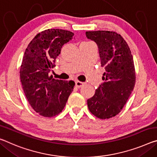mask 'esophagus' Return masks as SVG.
<instances>
[{"label":"esophagus","mask_w":157,"mask_h":157,"mask_svg":"<svg viewBox=\"0 0 157 157\" xmlns=\"http://www.w3.org/2000/svg\"><path fill=\"white\" fill-rule=\"evenodd\" d=\"M84 85V82H79V81H75V86L78 88L81 87V86H82Z\"/></svg>","instance_id":"34e87169"}]
</instances>
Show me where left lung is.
I'll return each instance as SVG.
<instances>
[{"mask_svg":"<svg viewBox=\"0 0 157 157\" xmlns=\"http://www.w3.org/2000/svg\"><path fill=\"white\" fill-rule=\"evenodd\" d=\"M87 38L98 47L103 80L87 100L89 111L96 117L109 119L120 113L133 90L136 72L130 48L120 34L114 31H86Z\"/></svg>","mask_w":157,"mask_h":157,"instance_id":"obj_1","label":"left lung"}]
</instances>
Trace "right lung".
Returning a JSON list of instances; mask_svg holds the SVG:
<instances>
[{
  "mask_svg": "<svg viewBox=\"0 0 157 157\" xmlns=\"http://www.w3.org/2000/svg\"><path fill=\"white\" fill-rule=\"evenodd\" d=\"M73 37L69 31L47 29L37 34L25 51L19 72L21 82L29 104L41 116L52 117L60 113L73 91V81L49 75L62 46Z\"/></svg>",
  "mask_w": 157,
  "mask_h": 157,
  "instance_id": "right-lung-1",
  "label": "right lung"
}]
</instances>
